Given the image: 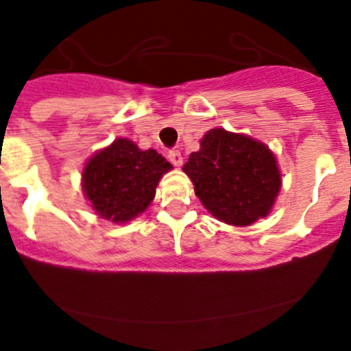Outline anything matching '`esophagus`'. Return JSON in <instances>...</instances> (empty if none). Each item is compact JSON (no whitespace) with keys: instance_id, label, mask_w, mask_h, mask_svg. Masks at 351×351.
<instances>
[{"instance_id":"34e87169","label":"esophagus","mask_w":351,"mask_h":351,"mask_svg":"<svg viewBox=\"0 0 351 351\" xmlns=\"http://www.w3.org/2000/svg\"><path fill=\"white\" fill-rule=\"evenodd\" d=\"M169 160L176 167H181L182 165V154H181V151H178V149L169 151Z\"/></svg>"}]
</instances>
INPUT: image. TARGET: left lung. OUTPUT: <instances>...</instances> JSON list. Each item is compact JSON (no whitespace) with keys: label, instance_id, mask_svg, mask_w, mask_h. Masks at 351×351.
Here are the masks:
<instances>
[{"label":"left lung","instance_id":"obj_1","mask_svg":"<svg viewBox=\"0 0 351 351\" xmlns=\"http://www.w3.org/2000/svg\"><path fill=\"white\" fill-rule=\"evenodd\" d=\"M182 170L202 205L237 228L266 217L282 188L275 153L261 141L224 128L208 130Z\"/></svg>","mask_w":351,"mask_h":351}]
</instances>
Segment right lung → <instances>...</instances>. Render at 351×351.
<instances>
[{
    "label": "right lung",
    "instance_id": "obj_1",
    "mask_svg": "<svg viewBox=\"0 0 351 351\" xmlns=\"http://www.w3.org/2000/svg\"><path fill=\"white\" fill-rule=\"evenodd\" d=\"M172 169L154 149H141L134 141L118 137L86 160L83 195L99 217L125 224L149 207L160 179Z\"/></svg>",
    "mask_w": 351,
    "mask_h": 351
}]
</instances>
